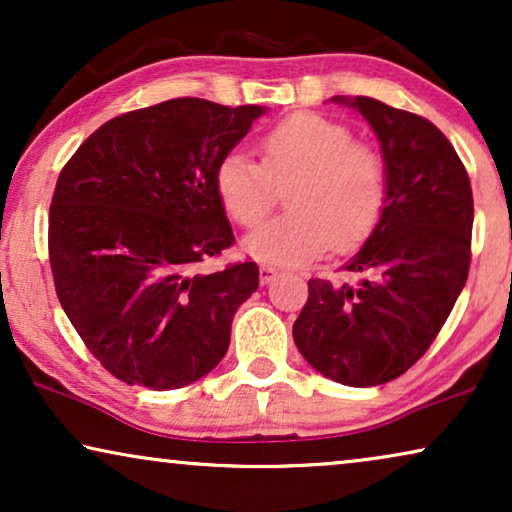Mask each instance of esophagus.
<instances>
[{"instance_id": "34e87169", "label": "esophagus", "mask_w": 512, "mask_h": 512, "mask_svg": "<svg viewBox=\"0 0 512 512\" xmlns=\"http://www.w3.org/2000/svg\"><path fill=\"white\" fill-rule=\"evenodd\" d=\"M275 275H277V270L268 263H263L261 268H258V277H261V284H270L272 279H275Z\"/></svg>"}]
</instances>
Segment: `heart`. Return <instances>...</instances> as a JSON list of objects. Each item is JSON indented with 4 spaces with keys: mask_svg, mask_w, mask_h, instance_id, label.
I'll use <instances>...</instances> for the list:
<instances>
[{
    "mask_svg": "<svg viewBox=\"0 0 512 512\" xmlns=\"http://www.w3.org/2000/svg\"><path fill=\"white\" fill-rule=\"evenodd\" d=\"M263 165L228 153L214 188L228 219L254 228L272 212L279 188L289 214L254 230L244 249L268 265H303L328 249L352 251L373 235L389 198V172L375 146L333 118L300 111L261 139Z\"/></svg>",
    "mask_w": 512,
    "mask_h": 512,
    "instance_id": "heart-1",
    "label": "heart"
}]
</instances>
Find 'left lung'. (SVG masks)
<instances>
[{
    "instance_id": "1",
    "label": "left lung",
    "mask_w": 512,
    "mask_h": 512,
    "mask_svg": "<svg viewBox=\"0 0 512 512\" xmlns=\"http://www.w3.org/2000/svg\"><path fill=\"white\" fill-rule=\"evenodd\" d=\"M375 130L389 198L373 235L342 268L356 284L307 282L293 324L298 352L328 380L377 387L422 359L471 268L473 193L466 167L426 118L373 97H333Z\"/></svg>"
}]
</instances>
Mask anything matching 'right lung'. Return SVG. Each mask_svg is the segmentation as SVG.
Instances as JSON below:
<instances>
[{
    "instance_id": "right-lung-1",
    "label": "right lung",
    "mask_w": 512,
    "mask_h": 512,
    "mask_svg": "<svg viewBox=\"0 0 512 512\" xmlns=\"http://www.w3.org/2000/svg\"><path fill=\"white\" fill-rule=\"evenodd\" d=\"M263 114L177 97L111 118L62 167L48 216L55 291L121 382L179 389L226 356L258 265L198 268L235 242L214 172Z\"/></svg>"
}]
</instances>
